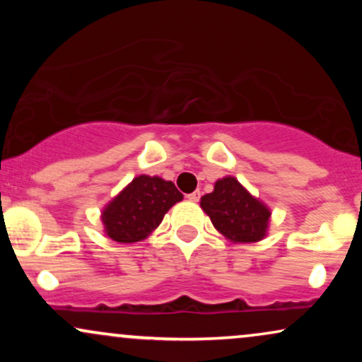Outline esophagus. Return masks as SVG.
Masks as SVG:
<instances>
[{
    "instance_id": "esophagus-1",
    "label": "esophagus",
    "mask_w": 362,
    "mask_h": 362,
    "mask_svg": "<svg viewBox=\"0 0 362 362\" xmlns=\"http://www.w3.org/2000/svg\"><path fill=\"white\" fill-rule=\"evenodd\" d=\"M187 199H189V201H192V202H197L199 199H201V192H199V190H195V192L187 195Z\"/></svg>"
}]
</instances>
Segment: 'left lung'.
I'll return each instance as SVG.
<instances>
[{
	"mask_svg": "<svg viewBox=\"0 0 362 362\" xmlns=\"http://www.w3.org/2000/svg\"><path fill=\"white\" fill-rule=\"evenodd\" d=\"M201 207L230 242L255 243L267 235L271 211L235 177L219 178L213 192L201 197Z\"/></svg>",
	"mask_w": 362,
	"mask_h": 362,
	"instance_id": "obj_1",
	"label": "left lung"
}]
</instances>
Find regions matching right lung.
<instances>
[{"mask_svg": "<svg viewBox=\"0 0 362 362\" xmlns=\"http://www.w3.org/2000/svg\"><path fill=\"white\" fill-rule=\"evenodd\" d=\"M184 195L175 184L160 177L139 175L122 189L102 211L107 236L119 243L148 238L163 221V216Z\"/></svg>", "mask_w": 362, "mask_h": 362, "instance_id": "obj_1", "label": "right lung"}]
</instances>
